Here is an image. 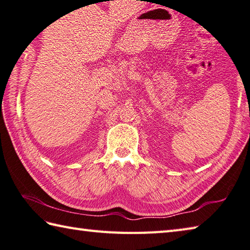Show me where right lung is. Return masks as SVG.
<instances>
[{"instance_id":"add662e5","label":"right lung","mask_w":250,"mask_h":250,"mask_svg":"<svg viewBox=\"0 0 250 250\" xmlns=\"http://www.w3.org/2000/svg\"><path fill=\"white\" fill-rule=\"evenodd\" d=\"M113 1H114V0H113Z\"/></svg>"}]
</instances>
